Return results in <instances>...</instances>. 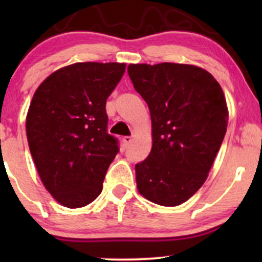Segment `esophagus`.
Returning a JSON list of instances; mask_svg holds the SVG:
<instances>
[{
    "label": "esophagus",
    "instance_id": "1",
    "mask_svg": "<svg viewBox=\"0 0 262 262\" xmlns=\"http://www.w3.org/2000/svg\"><path fill=\"white\" fill-rule=\"evenodd\" d=\"M132 137H129V135H125V137H123V145H124V148H128L129 144L132 143Z\"/></svg>",
    "mask_w": 262,
    "mask_h": 262
}]
</instances>
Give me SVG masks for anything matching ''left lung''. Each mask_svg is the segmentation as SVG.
Here are the masks:
<instances>
[{"label":"left lung","instance_id":"left-lung-1","mask_svg":"<svg viewBox=\"0 0 262 262\" xmlns=\"http://www.w3.org/2000/svg\"><path fill=\"white\" fill-rule=\"evenodd\" d=\"M128 74L148 103L152 148L135 165L140 194L156 204L179 206L206 181L228 125L223 90L197 66L132 64Z\"/></svg>","mask_w":262,"mask_h":262}]
</instances>
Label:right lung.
<instances>
[{
  "mask_svg": "<svg viewBox=\"0 0 262 262\" xmlns=\"http://www.w3.org/2000/svg\"><path fill=\"white\" fill-rule=\"evenodd\" d=\"M125 71L119 62H77L43 81L27 114V139L41 182L62 206L100 196L118 139L107 132L106 102Z\"/></svg>",
  "mask_w": 262,
  "mask_h": 262,
  "instance_id": "right-lung-1",
  "label": "right lung"
}]
</instances>
